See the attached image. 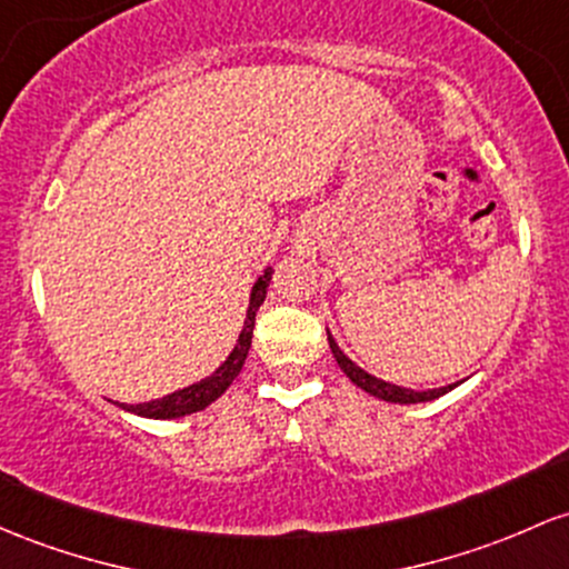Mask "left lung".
I'll return each instance as SVG.
<instances>
[{
    "label": "left lung",
    "instance_id": "left-lung-1",
    "mask_svg": "<svg viewBox=\"0 0 569 569\" xmlns=\"http://www.w3.org/2000/svg\"><path fill=\"white\" fill-rule=\"evenodd\" d=\"M327 337H329V348H332V353H335L337 365H340V370L346 372V376L351 378L353 383L359 386V389H365L367 395H372V397H378V399H386V402H399V405L429 402V399H437V397L448 395V391H451L453 386H457V383H453V386H442V389L413 391V389H402V386H395V383H386V380H380L376 376H370V372L361 370V367H356L353 361L348 359V356L342 353L340 348H337L335 337L332 335H327Z\"/></svg>",
    "mask_w": 569,
    "mask_h": 569
}]
</instances>
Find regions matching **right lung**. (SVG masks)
I'll use <instances>...</instances> for the list:
<instances>
[{"label": "right lung", "instance_id": "add662e5", "mask_svg": "<svg viewBox=\"0 0 569 569\" xmlns=\"http://www.w3.org/2000/svg\"><path fill=\"white\" fill-rule=\"evenodd\" d=\"M270 280H272V270H264V274L253 283L251 305H248V316H246V323H242L240 340H237L234 351L229 353V359L218 367L213 376H208L193 386H186V389L174 391V395L153 399V402L121 405V408L129 410V413L146 416V418H180V416L197 413V410L208 408L210 402H216V399L232 386V380L240 376L242 365H246V356H248V348H251V337H253L256 310H259L261 302H264L267 289H270Z\"/></svg>", "mask_w": 569, "mask_h": 569}]
</instances>
